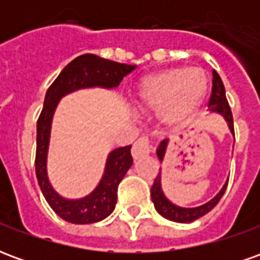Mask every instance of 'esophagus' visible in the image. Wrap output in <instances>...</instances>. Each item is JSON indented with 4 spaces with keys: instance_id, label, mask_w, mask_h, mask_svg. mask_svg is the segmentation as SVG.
<instances>
[{
    "instance_id": "1",
    "label": "esophagus",
    "mask_w": 260,
    "mask_h": 260,
    "mask_svg": "<svg viewBox=\"0 0 260 260\" xmlns=\"http://www.w3.org/2000/svg\"><path fill=\"white\" fill-rule=\"evenodd\" d=\"M149 153H150V143L147 141V138H141L134 143V146H132V157H134V160L147 156Z\"/></svg>"
}]
</instances>
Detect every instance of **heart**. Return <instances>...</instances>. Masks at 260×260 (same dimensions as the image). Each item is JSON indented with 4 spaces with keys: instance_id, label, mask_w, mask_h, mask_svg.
<instances>
[{
    "instance_id": "obj_1",
    "label": "heart",
    "mask_w": 260,
    "mask_h": 260,
    "mask_svg": "<svg viewBox=\"0 0 260 260\" xmlns=\"http://www.w3.org/2000/svg\"><path fill=\"white\" fill-rule=\"evenodd\" d=\"M205 91L202 69L177 67L143 78L136 87L135 104L145 113L158 111L164 124H184L201 106Z\"/></svg>"
}]
</instances>
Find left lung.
<instances>
[{
  "label": "left lung",
  "instance_id": "1",
  "mask_svg": "<svg viewBox=\"0 0 260 260\" xmlns=\"http://www.w3.org/2000/svg\"><path fill=\"white\" fill-rule=\"evenodd\" d=\"M212 83V96H210V100H209V110H210V113L218 114V115H221V117L225 119V122L229 125L230 132L234 136L233 113H231L229 102H227V99H225V89H224L223 80L218 76V74L216 71H213ZM166 143H167V141L161 142V143L158 145L157 150H156L160 161H163L164 156H166ZM227 184H229V178L225 181V184L223 185V188L218 191L217 195L214 196L213 199H210L209 202H206L205 205H201V206L196 207H181L174 205L173 202L169 201V199L166 198L163 189H161V173H158V175L156 177V180L153 182L152 189H150V196H152V201L153 203H154V209H156L158 212V214H161L164 218L171 220V221H175V223H191V221H195L198 218H201L202 216H205L206 213L210 212L213 207L217 205L218 201L221 199V196H223L224 192H225Z\"/></svg>",
  "mask_w": 260,
  "mask_h": 260
}]
</instances>
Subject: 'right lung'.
<instances>
[{
  "label": "right lung",
  "mask_w": 260,
  "mask_h": 260,
  "mask_svg": "<svg viewBox=\"0 0 260 260\" xmlns=\"http://www.w3.org/2000/svg\"><path fill=\"white\" fill-rule=\"evenodd\" d=\"M136 65L119 64L94 54L76 57L65 67L48 87L42 114L37 121L36 177L43 195L54 212L65 221L74 224H90L110 216L117 203V189L121 180L132 166L131 146L117 147L108 153L100 182L89 195L80 199H67L55 191L48 180L47 154L50 134L55 108L59 100L80 89H115L132 72Z\"/></svg>",
  "instance_id": "obj_1"
}]
</instances>
